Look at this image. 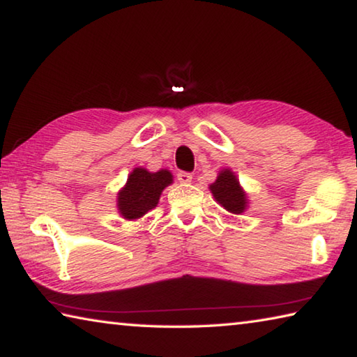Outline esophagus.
<instances>
[{"instance_id": "obj_1", "label": "esophagus", "mask_w": 357, "mask_h": 357, "mask_svg": "<svg viewBox=\"0 0 357 357\" xmlns=\"http://www.w3.org/2000/svg\"><path fill=\"white\" fill-rule=\"evenodd\" d=\"M178 181L181 184H189L192 181V173H187V172H179L178 173Z\"/></svg>"}]
</instances>
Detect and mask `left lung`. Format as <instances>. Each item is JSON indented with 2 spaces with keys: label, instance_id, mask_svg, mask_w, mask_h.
<instances>
[{
  "label": "left lung",
  "instance_id": "1",
  "mask_svg": "<svg viewBox=\"0 0 357 357\" xmlns=\"http://www.w3.org/2000/svg\"><path fill=\"white\" fill-rule=\"evenodd\" d=\"M215 202L231 214H243L247 209V195L239 181L229 168H223L219 176L209 185Z\"/></svg>",
  "mask_w": 357,
  "mask_h": 357
}]
</instances>
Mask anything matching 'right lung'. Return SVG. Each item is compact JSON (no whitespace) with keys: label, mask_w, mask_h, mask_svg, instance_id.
Segmentation results:
<instances>
[{"label":"right lung","mask_w":357,"mask_h":357,"mask_svg":"<svg viewBox=\"0 0 357 357\" xmlns=\"http://www.w3.org/2000/svg\"><path fill=\"white\" fill-rule=\"evenodd\" d=\"M172 183L173 174L168 170L151 173L146 168H134L128 183L118 193L116 206L119 214L128 220L140 219L157 206L162 190Z\"/></svg>","instance_id":"obj_1"}]
</instances>
